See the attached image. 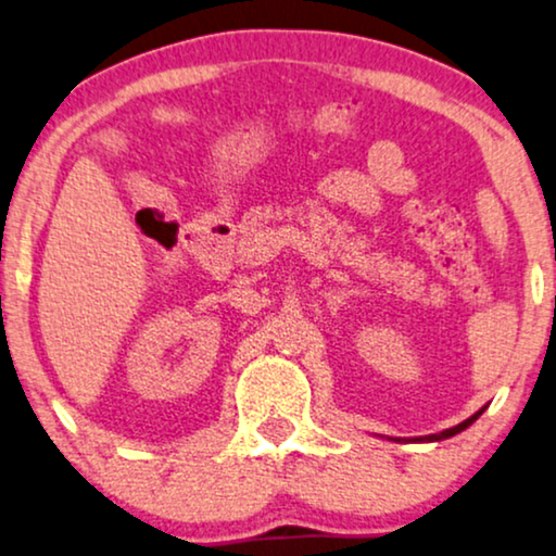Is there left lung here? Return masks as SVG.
I'll use <instances>...</instances> for the list:
<instances>
[{
	"label": "left lung",
	"instance_id": "8db88e82",
	"mask_svg": "<svg viewBox=\"0 0 556 556\" xmlns=\"http://www.w3.org/2000/svg\"><path fill=\"white\" fill-rule=\"evenodd\" d=\"M480 416H482V410H480V413H475V416H472V418H467V420H465V424H459V426L448 428V431H444V433H433V435H431V439H448V435H454V433L465 431V428H467V426H472V424H475V420H477V418H480Z\"/></svg>",
	"mask_w": 556,
	"mask_h": 556
}]
</instances>
